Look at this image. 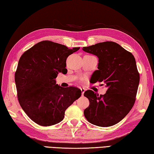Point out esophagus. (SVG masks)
<instances>
[{
  "label": "esophagus",
  "instance_id": "esophagus-1",
  "mask_svg": "<svg viewBox=\"0 0 154 154\" xmlns=\"http://www.w3.org/2000/svg\"><path fill=\"white\" fill-rule=\"evenodd\" d=\"M81 91H82V96H83V94H84V92H85V88H81Z\"/></svg>",
  "mask_w": 154,
  "mask_h": 154
}]
</instances>
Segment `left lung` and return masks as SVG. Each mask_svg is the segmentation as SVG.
<instances>
[{"label":"left lung","mask_w":154,"mask_h":154,"mask_svg":"<svg viewBox=\"0 0 154 154\" xmlns=\"http://www.w3.org/2000/svg\"><path fill=\"white\" fill-rule=\"evenodd\" d=\"M82 49L98 58V69L92 83L103 82L107 88L104 95L92 90L84 92L90 105L83 111L90 123L101 127L118 124L129 113L136 100L140 77L134 56L113 41L96 43Z\"/></svg>","instance_id":"1"}]
</instances>
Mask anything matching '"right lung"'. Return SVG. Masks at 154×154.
<instances>
[{"label":"right lung","mask_w":154,"mask_h":154,"mask_svg":"<svg viewBox=\"0 0 154 154\" xmlns=\"http://www.w3.org/2000/svg\"><path fill=\"white\" fill-rule=\"evenodd\" d=\"M79 48L43 41L20 57L15 73L18 100L27 116L40 126L60 122L66 109L82 95L79 88H62L56 82L59 72H67L68 56Z\"/></svg>","instance_id":"right-lung-1"}]
</instances>
